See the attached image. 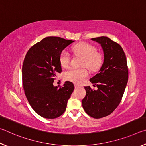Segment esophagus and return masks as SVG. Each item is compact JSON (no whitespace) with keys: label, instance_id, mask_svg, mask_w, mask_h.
Returning <instances> with one entry per match:
<instances>
[{"label":"esophagus","instance_id":"esophagus-1","mask_svg":"<svg viewBox=\"0 0 146 146\" xmlns=\"http://www.w3.org/2000/svg\"><path fill=\"white\" fill-rule=\"evenodd\" d=\"M80 87V86H78V85H76V84H75V88L76 89L79 88Z\"/></svg>","mask_w":146,"mask_h":146}]
</instances>
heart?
Here are the masks:
<instances>
[{"mask_svg": "<svg viewBox=\"0 0 146 146\" xmlns=\"http://www.w3.org/2000/svg\"><path fill=\"white\" fill-rule=\"evenodd\" d=\"M72 50L75 55L83 56V66H86L90 70L97 71L100 67L102 63V57L100 54L97 53V49L95 46L86 42H80L75 44L72 48ZM59 60L62 67H68L71 61V55L67 50L64 49L60 54ZM88 75V71L86 68H71L64 73V77L66 80L74 83L80 84Z\"/></svg>", "mask_w": 146, "mask_h": 146, "instance_id": "heart-1", "label": "heart"}]
</instances>
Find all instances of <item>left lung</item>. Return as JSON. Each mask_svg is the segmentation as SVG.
I'll return each mask as SVG.
<instances>
[{"mask_svg":"<svg viewBox=\"0 0 146 146\" xmlns=\"http://www.w3.org/2000/svg\"><path fill=\"white\" fill-rule=\"evenodd\" d=\"M91 40L100 45L104 62L98 73L90 80L98 89L84 87L86 95L82 105L88 115L100 118L112 113L120 104L127 83L128 69L125 55L119 44L106 36Z\"/></svg>","mask_w":146,"mask_h":146,"instance_id":"1","label":"left lung"}]
</instances>
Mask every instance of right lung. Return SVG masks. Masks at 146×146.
Segmentation results:
<instances>
[{"mask_svg":"<svg viewBox=\"0 0 146 146\" xmlns=\"http://www.w3.org/2000/svg\"><path fill=\"white\" fill-rule=\"evenodd\" d=\"M75 41L48 36L29 49L22 75L26 97L33 110L42 117L53 119L66 110L74 85L66 81L62 87L53 86L56 73L62 71L60 54Z\"/></svg>","mask_w":146,"mask_h":146,"instance_id":"1","label":"right lung"}]
</instances>
